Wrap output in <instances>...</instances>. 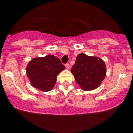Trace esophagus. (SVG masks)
Listing matches in <instances>:
<instances>
[{"label": "esophagus", "instance_id": "obj_1", "mask_svg": "<svg viewBox=\"0 0 133 133\" xmlns=\"http://www.w3.org/2000/svg\"><path fill=\"white\" fill-rule=\"evenodd\" d=\"M65 68H66L67 69H69V68H71V65H70V64H66L65 65Z\"/></svg>", "mask_w": 133, "mask_h": 133}]
</instances>
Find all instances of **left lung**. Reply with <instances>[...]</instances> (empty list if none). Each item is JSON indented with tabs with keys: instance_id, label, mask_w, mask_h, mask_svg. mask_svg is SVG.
<instances>
[{
	"instance_id": "left-lung-1",
	"label": "left lung",
	"mask_w": 133,
	"mask_h": 133,
	"mask_svg": "<svg viewBox=\"0 0 133 133\" xmlns=\"http://www.w3.org/2000/svg\"><path fill=\"white\" fill-rule=\"evenodd\" d=\"M71 72L83 90L91 91L98 87L104 80L106 68L101 58L81 53L76 57Z\"/></svg>"
}]
</instances>
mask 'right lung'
Masks as SVG:
<instances>
[{"instance_id": "right-lung-1", "label": "right lung", "mask_w": 133, "mask_h": 133, "mask_svg": "<svg viewBox=\"0 0 133 133\" xmlns=\"http://www.w3.org/2000/svg\"><path fill=\"white\" fill-rule=\"evenodd\" d=\"M64 69L60 59L49 55L32 59L27 66L26 73L33 87L43 91H49L54 87L57 75Z\"/></svg>"}]
</instances>
